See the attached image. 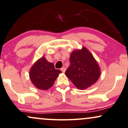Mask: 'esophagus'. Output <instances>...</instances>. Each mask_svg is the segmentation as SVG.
<instances>
[{
  "label": "esophagus",
  "mask_w": 128,
  "mask_h": 128,
  "mask_svg": "<svg viewBox=\"0 0 128 128\" xmlns=\"http://www.w3.org/2000/svg\"><path fill=\"white\" fill-rule=\"evenodd\" d=\"M61 70L62 71L63 73H64V72H65L66 70V68L64 67H63L62 68H61Z\"/></svg>",
  "instance_id": "obj_1"
}]
</instances>
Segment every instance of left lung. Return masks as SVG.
<instances>
[{"instance_id":"8db88e82","label":"left lung","mask_w":128,"mask_h":128,"mask_svg":"<svg viewBox=\"0 0 128 128\" xmlns=\"http://www.w3.org/2000/svg\"><path fill=\"white\" fill-rule=\"evenodd\" d=\"M70 65L65 75L78 89H86L100 78V65L85 46L74 50L70 55Z\"/></svg>"}]
</instances>
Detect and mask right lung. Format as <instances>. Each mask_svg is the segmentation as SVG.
Segmentation results:
<instances>
[{
  "label": "right lung",
  "instance_id": "add662e5",
  "mask_svg": "<svg viewBox=\"0 0 128 128\" xmlns=\"http://www.w3.org/2000/svg\"><path fill=\"white\" fill-rule=\"evenodd\" d=\"M60 73V70H56L54 64L49 62L42 56L37 60L31 67L29 77L34 87L38 89L46 90L53 86Z\"/></svg>",
  "mask_w": 128,
  "mask_h": 128
}]
</instances>
